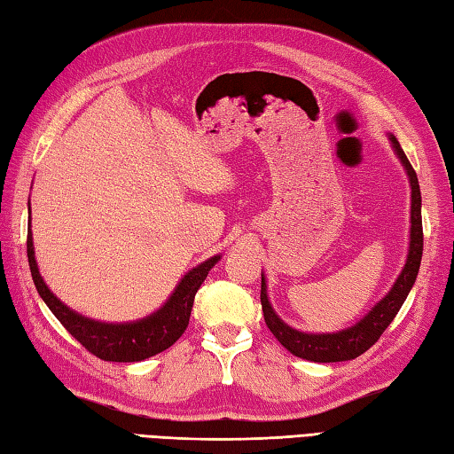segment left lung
<instances>
[{"label": "left lung", "instance_id": "8db88e82", "mask_svg": "<svg viewBox=\"0 0 454 454\" xmlns=\"http://www.w3.org/2000/svg\"><path fill=\"white\" fill-rule=\"evenodd\" d=\"M388 140L392 144L394 153H396V158L403 166V171H406L410 189H411L408 255H406V263H403L398 278L390 286V291L384 294L380 301L361 317V320H356L353 325L345 327V330L327 332V333H310V332L296 330V327L288 325L277 316L271 302H269L267 278L262 273V308H263L265 324L269 330H271V333L277 337L278 343H281L285 349H288L293 355L301 356V359L314 361V363H340V361H351L355 356L363 355L366 349H371V347L379 341V337L390 325L394 317H396L402 304L406 302L413 283H416L419 265H421V254H423L421 191H419L416 171H413L406 153H403L400 142L390 132H388Z\"/></svg>", "mask_w": 454, "mask_h": 454}]
</instances>
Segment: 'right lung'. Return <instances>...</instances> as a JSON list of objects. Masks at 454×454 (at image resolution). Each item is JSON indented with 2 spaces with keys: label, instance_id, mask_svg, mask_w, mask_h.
<instances>
[{
  "label": "right lung",
  "instance_id": "obj_1",
  "mask_svg": "<svg viewBox=\"0 0 454 454\" xmlns=\"http://www.w3.org/2000/svg\"><path fill=\"white\" fill-rule=\"evenodd\" d=\"M28 210H31V202H28ZM27 257L38 294H41L44 304L51 308L56 320L60 322L66 330L85 347V349L91 351L103 361L138 363L148 359V356L166 351L168 347L176 343L183 335V332L187 330L195 294L200 285L205 283L210 269L220 262L222 255H212L207 262L192 267L189 273L181 277V281L173 288L168 301L163 302L156 312L132 322L93 320V317L83 316L72 310L70 306H66L60 298L48 288L41 271H38L31 222H28L27 232Z\"/></svg>",
  "mask_w": 454,
  "mask_h": 454
}]
</instances>
